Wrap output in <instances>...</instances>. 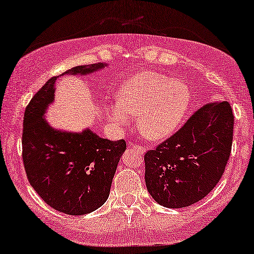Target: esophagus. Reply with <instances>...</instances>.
Returning <instances> with one entry per match:
<instances>
[{
	"label": "esophagus",
	"instance_id": "obj_1",
	"mask_svg": "<svg viewBox=\"0 0 254 254\" xmlns=\"http://www.w3.org/2000/svg\"><path fill=\"white\" fill-rule=\"evenodd\" d=\"M131 147L135 148V149H136V150L140 151L141 154H144V152H145V149H144V148H142V147H140V145H137V144H135V145H131Z\"/></svg>",
	"mask_w": 254,
	"mask_h": 254
}]
</instances>
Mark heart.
Masks as SVG:
<instances>
[{
  "mask_svg": "<svg viewBox=\"0 0 254 254\" xmlns=\"http://www.w3.org/2000/svg\"><path fill=\"white\" fill-rule=\"evenodd\" d=\"M192 102L190 86L182 79L144 71L121 85L118 102L106 106V116L124 127L130 116H137V128L143 136L161 140L171 135L185 119Z\"/></svg>",
  "mask_w": 254,
  "mask_h": 254,
  "instance_id": "b5f03b06",
  "label": "heart"
}]
</instances>
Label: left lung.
Instances as JSON below:
<instances>
[{
  "label": "left lung",
  "instance_id": "8db88e82",
  "mask_svg": "<svg viewBox=\"0 0 254 254\" xmlns=\"http://www.w3.org/2000/svg\"><path fill=\"white\" fill-rule=\"evenodd\" d=\"M234 114L230 104H207L175 135L144 155L145 185L156 202L183 208L210 193L230 157Z\"/></svg>",
  "mask_w": 254,
  "mask_h": 254
}]
</instances>
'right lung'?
<instances>
[{"instance_id": "obj_1", "label": "right lung", "mask_w": 254, "mask_h": 254, "mask_svg": "<svg viewBox=\"0 0 254 254\" xmlns=\"http://www.w3.org/2000/svg\"><path fill=\"white\" fill-rule=\"evenodd\" d=\"M106 64L77 65L64 75L85 76ZM48 79L31 99L24 114L23 162L27 179L53 209L68 215H84L102 207L126 142L100 137L90 128L82 131L58 129L45 119L54 103L55 82Z\"/></svg>"}]
</instances>
